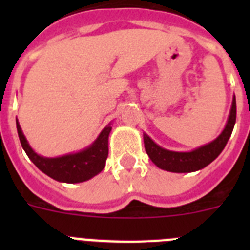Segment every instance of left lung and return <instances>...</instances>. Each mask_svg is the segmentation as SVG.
Returning a JSON list of instances; mask_svg holds the SVG:
<instances>
[{"label": "left lung", "instance_id": "obj_1", "mask_svg": "<svg viewBox=\"0 0 250 250\" xmlns=\"http://www.w3.org/2000/svg\"><path fill=\"white\" fill-rule=\"evenodd\" d=\"M235 119H237V103H235V96H234L227 125L222 134L211 143L203 145L193 151H170V150L159 146L146 134H144L145 150L152 163L160 169L171 171V173L196 171V170L203 169L210 164L211 161L215 160L223 151L231 135V131L235 125Z\"/></svg>", "mask_w": 250, "mask_h": 250}]
</instances>
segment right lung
Listing matches in <instances>:
<instances>
[{"instance_id": "obj_1", "label": "right lung", "mask_w": 250, "mask_h": 250, "mask_svg": "<svg viewBox=\"0 0 250 250\" xmlns=\"http://www.w3.org/2000/svg\"><path fill=\"white\" fill-rule=\"evenodd\" d=\"M17 132L21 145L30 158V160L39 167L42 173L61 183H83L98 175L105 167L106 159L109 154V134L111 131L110 124L98 139L89 147L75 154L59 156V158H45L32 150L26 140L19 121H16Z\"/></svg>"}]
</instances>
